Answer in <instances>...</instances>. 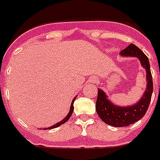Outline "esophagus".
Here are the masks:
<instances>
[{"mask_svg": "<svg viewBox=\"0 0 160 160\" xmlns=\"http://www.w3.org/2000/svg\"><path fill=\"white\" fill-rule=\"evenodd\" d=\"M96 81V79H94V78H91V82H95Z\"/></svg>", "mask_w": 160, "mask_h": 160, "instance_id": "obj_1", "label": "esophagus"}]
</instances>
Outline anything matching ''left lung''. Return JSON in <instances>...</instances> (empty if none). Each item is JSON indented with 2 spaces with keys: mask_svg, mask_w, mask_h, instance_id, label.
I'll use <instances>...</instances> for the list:
<instances>
[{
  "mask_svg": "<svg viewBox=\"0 0 160 160\" xmlns=\"http://www.w3.org/2000/svg\"><path fill=\"white\" fill-rule=\"evenodd\" d=\"M122 57H135L141 62V66L146 71V89L143 96L136 104L128 107H120L108 99L107 94L102 89H98V98L96 101V111L98 117L108 125L122 127L133 124L145 116L147 112L153 93L152 80L149 59L145 53L134 44H130L120 52Z\"/></svg>",
  "mask_w": 160,
  "mask_h": 160,
  "instance_id": "left-lung-1",
  "label": "left lung"
}]
</instances>
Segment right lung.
<instances>
[{
	"mask_svg": "<svg viewBox=\"0 0 160 160\" xmlns=\"http://www.w3.org/2000/svg\"><path fill=\"white\" fill-rule=\"evenodd\" d=\"M76 98H74L73 100H72V102H71V108H70V112H69V113L67 115V117H66V118H65L63 120H62L61 122H59L58 123H57V124H55V125L52 126V127H48V128H46V129L50 130V129H52V128H56V127H60L61 125H62V124H64L65 122H67V121L69 120V118H71V116L72 115V112H73V110H74L73 103H74V101H75V99H76ZM46 129H44V130H46Z\"/></svg>",
	"mask_w": 160,
	"mask_h": 160,
	"instance_id": "add662e5",
	"label": "right lung"
}]
</instances>
